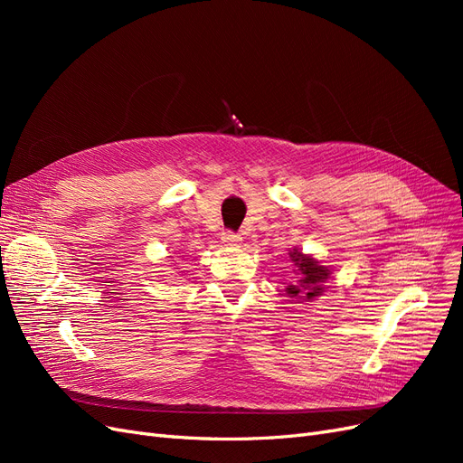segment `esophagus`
Returning <instances> with one entry per match:
<instances>
[{"label":"esophagus","instance_id":"1","mask_svg":"<svg viewBox=\"0 0 463 463\" xmlns=\"http://www.w3.org/2000/svg\"><path fill=\"white\" fill-rule=\"evenodd\" d=\"M222 243L223 245H230V247H235V245L241 243V237H240V233H235L232 230H226V232L222 233Z\"/></svg>","mask_w":463,"mask_h":463}]
</instances>
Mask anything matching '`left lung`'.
I'll list each match as a JSON object with an SVG mask.
<instances>
[{
    "label": "left lung",
    "mask_w": 463,
    "mask_h": 463,
    "mask_svg": "<svg viewBox=\"0 0 463 463\" xmlns=\"http://www.w3.org/2000/svg\"><path fill=\"white\" fill-rule=\"evenodd\" d=\"M291 259L299 269L301 279H299V286H288L286 291L291 298H305V299H315L317 296H320V293L325 291L322 282L328 278L330 270L325 269V266H318L315 259L301 255L299 250H293Z\"/></svg>",
    "instance_id": "left-lung-1"
}]
</instances>
